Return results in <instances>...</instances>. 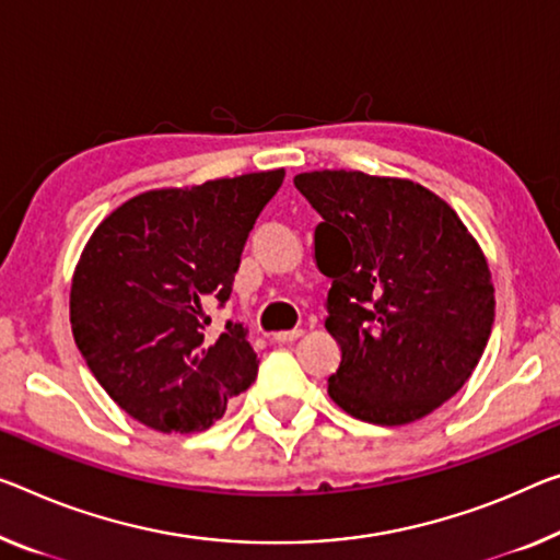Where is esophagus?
<instances>
[{"label": "esophagus", "mask_w": 560, "mask_h": 560, "mask_svg": "<svg viewBox=\"0 0 560 560\" xmlns=\"http://www.w3.org/2000/svg\"><path fill=\"white\" fill-rule=\"evenodd\" d=\"M300 335H303V330H280V332H275L272 338H275V342H280V346H288V342H295Z\"/></svg>", "instance_id": "1"}]
</instances>
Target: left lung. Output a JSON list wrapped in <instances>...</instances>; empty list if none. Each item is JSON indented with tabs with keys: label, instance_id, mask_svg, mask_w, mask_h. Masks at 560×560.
Wrapping results in <instances>:
<instances>
[{
	"label": "left lung",
	"instance_id": "obj_1",
	"mask_svg": "<svg viewBox=\"0 0 560 560\" xmlns=\"http://www.w3.org/2000/svg\"><path fill=\"white\" fill-rule=\"evenodd\" d=\"M292 183L323 218L315 262L332 280L325 328L342 352L330 398L373 425L428 416L466 385L493 328L478 243L410 179L323 170Z\"/></svg>",
	"mask_w": 560,
	"mask_h": 560
}]
</instances>
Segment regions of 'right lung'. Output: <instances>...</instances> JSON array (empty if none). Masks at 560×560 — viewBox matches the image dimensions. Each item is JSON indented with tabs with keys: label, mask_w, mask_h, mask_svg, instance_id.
<instances>
[{
	"label": "right lung",
	"mask_w": 560,
	"mask_h": 560,
	"mask_svg": "<svg viewBox=\"0 0 560 560\" xmlns=\"http://www.w3.org/2000/svg\"><path fill=\"white\" fill-rule=\"evenodd\" d=\"M285 170L210 179L127 200L92 232L70 295L74 342L127 416L195 433L250 388L257 355L243 323L205 335L202 307L230 300L245 243Z\"/></svg>",
	"instance_id": "add662e5"
}]
</instances>
